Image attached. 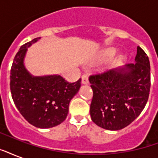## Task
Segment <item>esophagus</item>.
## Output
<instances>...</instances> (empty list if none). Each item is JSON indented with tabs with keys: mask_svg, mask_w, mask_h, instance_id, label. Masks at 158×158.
Listing matches in <instances>:
<instances>
[{
	"mask_svg": "<svg viewBox=\"0 0 158 158\" xmlns=\"http://www.w3.org/2000/svg\"><path fill=\"white\" fill-rule=\"evenodd\" d=\"M82 84H89V78L86 75H83L82 76Z\"/></svg>",
	"mask_w": 158,
	"mask_h": 158,
	"instance_id": "1",
	"label": "esophagus"
}]
</instances>
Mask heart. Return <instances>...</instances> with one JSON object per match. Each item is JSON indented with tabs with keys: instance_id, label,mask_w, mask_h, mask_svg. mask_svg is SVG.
<instances>
[{
	"instance_id": "obj_1",
	"label": "heart",
	"mask_w": 158,
	"mask_h": 158,
	"mask_svg": "<svg viewBox=\"0 0 158 158\" xmlns=\"http://www.w3.org/2000/svg\"><path fill=\"white\" fill-rule=\"evenodd\" d=\"M112 51H107V52H106L105 54L103 55V58L104 59H107V58H109V57L112 55Z\"/></svg>"
}]
</instances>
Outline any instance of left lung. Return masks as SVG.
Masks as SVG:
<instances>
[{
  "label": "left lung",
  "mask_w": 158,
  "mask_h": 158,
  "mask_svg": "<svg viewBox=\"0 0 158 158\" xmlns=\"http://www.w3.org/2000/svg\"><path fill=\"white\" fill-rule=\"evenodd\" d=\"M94 91L90 106L92 120L99 127L119 130L140 115L149 96L150 62L138 47L134 64L90 76Z\"/></svg>",
  "instance_id": "1"
}]
</instances>
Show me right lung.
Listing matches in <instances>:
<instances>
[{
	"label": "right lung",
	"mask_w": 158,
	"mask_h": 158,
	"mask_svg": "<svg viewBox=\"0 0 158 158\" xmlns=\"http://www.w3.org/2000/svg\"><path fill=\"white\" fill-rule=\"evenodd\" d=\"M41 38L19 50L10 69V92L15 105L29 124L47 129L61 124L67 117L71 99L79 90L81 79L68 83L59 74L35 76L24 64L28 48Z\"/></svg>",
	"instance_id": "add662e5"
}]
</instances>
